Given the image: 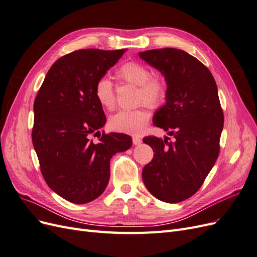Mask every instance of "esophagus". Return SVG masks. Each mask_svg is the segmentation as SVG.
Listing matches in <instances>:
<instances>
[{
	"label": "esophagus",
	"mask_w": 257,
	"mask_h": 257,
	"mask_svg": "<svg viewBox=\"0 0 257 257\" xmlns=\"http://www.w3.org/2000/svg\"><path fill=\"white\" fill-rule=\"evenodd\" d=\"M143 143L142 138L138 137V136H133V144L134 145H141Z\"/></svg>",
	"instance_id": "esophagus-1"
}]
</instances>
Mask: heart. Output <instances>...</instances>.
<instances>
[{
  "instance_id": "heart-1",
  "label": "heart",
  "mask_w": 257,
  "mask_h": 257,
  "mask_svg": "<svg viewBox=\"0 0 257 257\" xmlns=\"http://www.w3.org/2000/svg\"><path fill=\"white\" fill-rule=\"evenodd\" d=\"M115 77L122 83L138 85V104L146 103L157 108L165 102L167 96L166 81L160 76L151 75L150 68L145 64L135 61L126 62L116 69ZM94 96L98 104L107 110H113L116 106L114 87L106 77H102L96 81ZM146 104L136 109L121 110L113 114L109 119V127L121 133H141L150 119V111Z\"/></svg>"
}]
</instances>
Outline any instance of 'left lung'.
<instances>
[{
  "instance_id": "obj_1",
  "label": "left lung",
  "mask_w": 257,
  "mask_h": 257,
  "mask_svg": "<svg viewBox=\"0 0 257 257\" xmlns=\"http://www.w3.org/2000/svg\"><path fill=\"white\" fill-rule=\"evenodd\" d=\"M139 57L165 77L166 103L153 124L175 138H144L154 155L143 169V180L154 197L180 203L200 189L219 157L224 114L216 83L207 66L183 50L153 49Z\"/></svg>"
}]
</instances>
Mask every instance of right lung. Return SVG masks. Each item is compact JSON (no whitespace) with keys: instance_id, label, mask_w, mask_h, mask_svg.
I'll list each match as a JSON object with an SVG mask.
<instances>
[{"instance_id":"1","label":"right lung","mask_w":257,"mask_h":257,"mask_svg":"<svg viewBox=\"0 0 257 257\" xmlns=\"http://www.w3.org/2000/svg\"><path fill=\"white\" fill-rule=\"evenodd\" d=\"M127 49H80L58 59L34 100L32 143L49 188L74 204H87L105 191L110 159L132 146L125 134L102 133L103 107L94 96L96 81ZM92 135H98L97 144Z\"/></svg>"}]
</instances>
